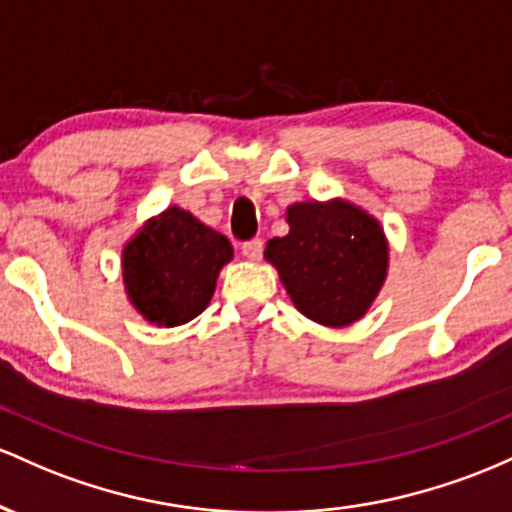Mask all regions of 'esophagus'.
I'll return each instance as SVG.
<instances>
[{
	"instance_id": "1",
	"label": "esophagus",
	"mask_w": 512,
	"mask_h": 512,
	"mask_svg": "<svg viewBox=\"0 0 512 512\" xmlns=\"http://www.w3.org/2000/svg\"><path fill=\"white\" fill-rule=\"evenodd\" d=\"M241 254H244V258H249V261H258V258L263 256V241L261 239L244 241V244H241Z\"/></svg>"
}]
</instances>
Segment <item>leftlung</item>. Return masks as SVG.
<instances>
[{"instance_id": "left-lung-1", "label": "left lung", "mask_w": 512, "mask_h": 512, "mask_svg": "<svg viewBox=\"0 0 512 512\" xmlns=\"http://www.w3.org/2000/svg\"><path fill=\"white\" fill-rule=\"evenodd\" d=\"M290 232L266 246L287 295L307 319L350 326L363 319L387 278L384 229L348 200L295 203L285 212Z\"/></svg>"}]
</instances>
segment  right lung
I'll list each match as a JSON object with an SVG mask.
<instances>
[{
    "mask_svg": "<svg viewBox=\"0 0 512 512\" xmlns=\"http://www.w3.org/2000/svg\"><path fill=\"white\" fill-rule=\"evenodd\" d=\"M232 256L227 237L171 205L125 244L128 300L149 324L166 329L186 324L208 307L217 275Z\"/></svg>",
    "mask_w": 512,
    "mask_h": 512,
    "instance_id": "1",
    "label": "right lung"
}]
</instances>
